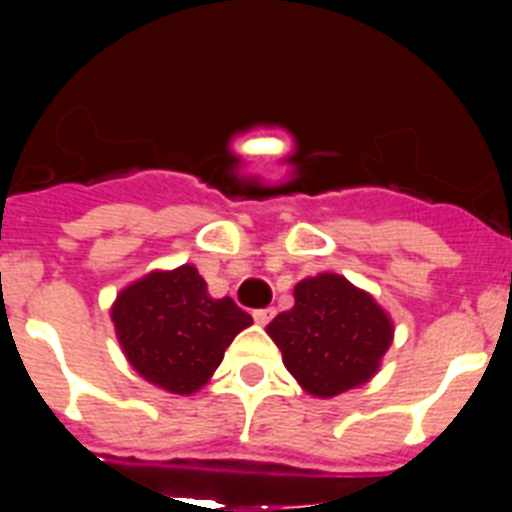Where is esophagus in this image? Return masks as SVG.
Masks as SVG:
<instances>
[{
	"label": "esophagus",
	"mask_w": 512,
	"mask_h": 512,
	"mask_svg": "<svg viewBox=\"0 0 512 512\" xmlns=\"http://www.w3.org/2000/svg\"><path fill=\"white\" fill-rule=\"evenodd\" d=\"M274 318V307H261V310H253V320L259 325H266Z\"/></svg>",
	"instance_id": "1"
}]
</instances>
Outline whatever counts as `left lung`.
Wrapping results in <instances>:
<instances>
[{
  "mask_svg": "<svg viewBox=\"0 0 512 512\" xmlns=\"http://www.w3.org/2000/svg\"><path fill=\"white\" fill-rule=\"evenodd\" d=\"M287 372L312 397H336L369 382L392 343V320L374 297L341 274L295 287V307L266 325Z\"/></svg>",
  "mask_w": 512,
  "mask_h": 512,
  "instance_id": "1",
  "label": "left lung"
}]
</instances>
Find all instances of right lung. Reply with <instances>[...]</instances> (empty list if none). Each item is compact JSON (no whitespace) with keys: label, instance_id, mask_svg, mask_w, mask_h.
Masks as SVG:
<instances>
[{"label":"right lung","instance_id":"add662e5","mask_svg":"<svg viewBox=\"0 0 512 512\" xmlns=\"http://www.w3.org/2000/svg\"><path fill=\"white\" fill-rule=\"evenodd\" d=\"M117 341L146 382L174 395L202 390L225 348L253 323L230 297L212 300L194 266L151 271L112 305Z\"/></svg>","mask_w":512,"mask_h":512}]
</instances>
